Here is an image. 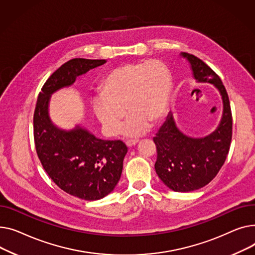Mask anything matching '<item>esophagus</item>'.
I'll return each instance as SVG.
<instances>
[{"label":"esophagus","mask_w":255,"mask_h":255,"mask_svg":"<svg viewBox=\"0 0 255 255\" xmlns=\"http://www.w3.org/2000/svg\"><path fill=\"white\" fill-rule=\"evenodd\" d=\"M138 142H139L138 140H128V141L126 142V144H127L128 147H131V146H133V145H136Z\"/></svg>","instance_id":"obj_1"}]
</instances>
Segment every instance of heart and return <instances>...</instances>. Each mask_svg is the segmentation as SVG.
I'll use <instances>...</instances> for the list:
<instances>
[{
    "label": "heart",
    "instance_id": "obj_1",
    "mask_svg": "<svg viewBox=\"0 0 255 255\" xmlns=\"http://www.w3.org/2000/svg\"><path fill=\"white\" fill-rule=\"evenodd\" d=\"M172 92V75L158 59L131 63L110 71L102 81L101 94L94 99V110L109 136L123 130L141 136L150 123L159 122L167 110ZM127 109L126 110L125 108Z\"/></svg>",
    "mask_w": 255,
    "mask_h": 255
}]
</instances>
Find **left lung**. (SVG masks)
<instances>
[{
	"instance_id": "left-lung-1",
	"label": "left lung",
	"mask_w": 255,
	"mask_h": 255,
	"mask_svg": "<svg viewBox=\"0 0 255 255\" xmlns=\"http://www.w3.org/2000/svg\"><path fill=\"white\" fill-rule=\"evenodd\" d=\"M180 55L190 64L196 81L213 84L223 103L220 124L208 136H186L177 128L173 114L170 113L153 138L157 151L154 164L157 176L170 189L188 192L207 185L223 166L232 141L233 117L227 89L218 75L197 56L186 52Z\"/></svg>"
}]
</instances>
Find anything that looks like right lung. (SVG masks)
Instances as JSON below:
<instances>
[{"mask_svg":"<svg viewBox=\"0 0 255 255\" xmlns=\"http://www.w3.org/2000/svg\"><path fill=\"white\" fill-rule=\"evenodd\" d=\"M106 63V59L73 58L58 68L44 83L34 113V139L44 170L59 187L85 201L103 199L121 179L127 145L96 138L80 126L67 130L49 117V101L58 89L71 86L76 78Z\"/></svg>","mask_w":255,"mask_h":255,"instance_id":"add662e5","label":"right lung"}]
</instances>
